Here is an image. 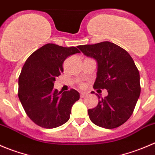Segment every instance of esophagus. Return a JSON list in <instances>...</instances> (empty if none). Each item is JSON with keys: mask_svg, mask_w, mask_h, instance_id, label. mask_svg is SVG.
Masks as SVG:
<instances>
[{"mask_svg": "<svg viewBox=\"0 0 155 155\" xmlns=\"http://www.w3.org/2000/svg\"><path fill=\"white\" fill-rule=\"evenodd\" d=\"M80 96H81V98H84V97H86V96H87V93H81Z\"/></svg>", "mask_w": 155, "mask_h": 155, "instance_id": "1", "label": "esophagus"}]
</instances>
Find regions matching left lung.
Wrapping results in <instances>:
<instances>
[{
	"instance_id": "obj_1",
	"label": "left lung",
	"mask_w": 155,
	"mask_h": 155,
	"mask_svg": "<svg viewBox=\"0 0 155 155\" xmlns=\"http://www.w3.org/2000/svg\"><path fill=\"white\" fill-rule=\"evenodd\" d=\"M85 56L97 62L94 89H105L108 96L88 109L90 120L106 129L124 124L132 115L141 92L138 68L125 50L109 41L78 46Z\"/></svg>"
}]
</instances>
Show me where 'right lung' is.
<instances>
[{
    "mask_svg": "<svg viewBox=\"0 0 155 155\" xmlns=\"http://www.w3.org/2000/svg\"><path fill=\"white\" fill-rule=\"evenodd\" d=\"M79 53L77 47L47 44L25 61L19 77L18 96L27 115L38 126L52 129L69 120L79 93L74 89L62 93L53 86L56 78L63 72L65 59Z\"/></svg>",
    "mask_w": 155,
    "mask_h": 155,
    "instance_id": "right-lung-1",
    "label": "right lung"
}]
</instances>
